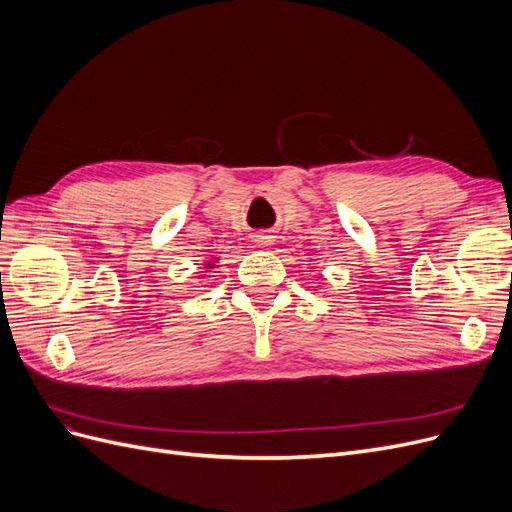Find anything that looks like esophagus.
Masks as SVG:
<instances>
[{
  "mask_svg": "<svg viewBox=\"0 0 512 512\" xmlns=\"http://www.w3.org/2000/svg\"><path fill=\"white\" fill-rule=\"evenodd\" d=\"M256 243H258L260 247H271L273 237L269 235V232H258V235H256Z\"/></svg>",
  "mask_w": 512,
  "mask_h": 512,
  "instance_id": "esophagus-1",
  "label": "esophagus"
}]
</instances>
